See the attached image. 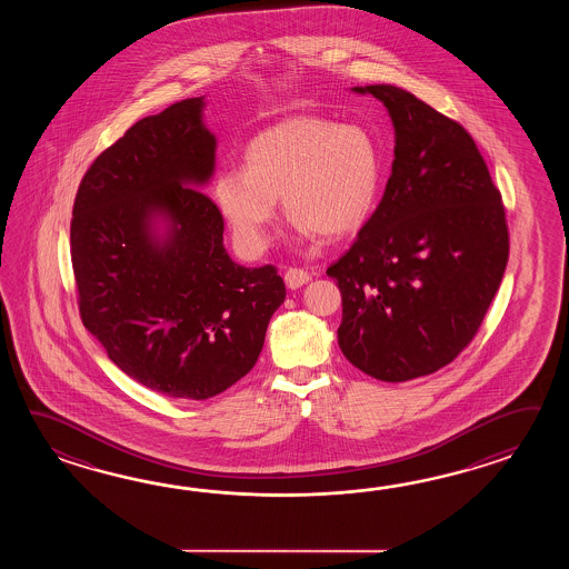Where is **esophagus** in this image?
Masks as SVG:
<instances>
[{
  "label": "esophagus",
  "mask_w": 569,
  "mask_h": 569,
  "mask_svg": "<svg viewBox=\"0 0 569 569\" xmlns=\"http://www.w3.org/2000/svg\"><path fill=\"white\" fill-rule=\"evenodd\" d=\"M311 280L309 272H305L301 268H289L284 272V282L290 290L301 289L302 284H307Z\"/></svg>",
  "instance_id": "34e87169"
}]
</instances>
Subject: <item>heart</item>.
<instances>
[{
  "instance_id": "1",
  "label": "heart",
  "mask_w": 569,
  "mask_h": 569,
  "mask_svg": "<svg viewBox=\"0 0 569 569\" xmlns=\"http://www.w3.org/2000/svg\"><path fill=\"white\" fill-rule=\"evenodd\" d=\"M246 169H223L213 201L238 246L258 254L270 243L279 199L301 238L336 240L370 218L382 181L375 138L360 126L297 116L258 133L243 152Z\"/></svg>"
}]
</instances>
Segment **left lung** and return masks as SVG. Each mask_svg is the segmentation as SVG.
Returning <instances> with one entry per match:
<instances>
[{
	"mask_svg": "<svg viewBox=\"0 0 569 569\" xmlns=\"http://www.w3.org/2000/svg\"><path fill=\"white\" fill-rule=\"evenodd\" d=\"M351 91L387 108L395 160L380 206L327 268L339 348L376 380L405 382L448 366L482 326L508 262L505 207L458 121L400 87Z\"/></svg>",
	"mask_w": 569,
	"mask_h": 569,
	"instance_id": "1",
	"label": "left lung"
}]
</instances>
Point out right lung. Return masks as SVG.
Listing matches in <instances>:
<instances>
[{"label":"right lung","instance_id":"1","mask_svg":"<svg viewBox=\"0 0 569 569\" xmlns=\"http://www.w3.org/2000/svg\"><path fill=\"white\" fill-rule=\"evenodd\" d=\"M206 97L136 121L79 184L71 256L87 331L146 388L206 400L254 368L287 290L277 268H248L223 246L201 193L218 138Z\"/></svg>","mask_w":569,"mask_h":569}]
</instances>
